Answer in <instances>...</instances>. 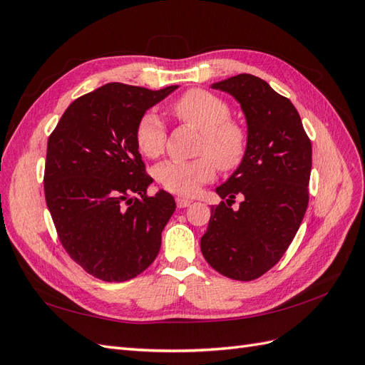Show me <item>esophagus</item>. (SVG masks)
<instances>
[{"instance_id":"1","label":"esophagus","mask_w":365,"mask_h":365,"mask_svg":"<svg viewBox=\"0 0 365 365\" xmlns=\"http://www.w3.org/2000/svg\"><path fill=\"white\" fill-rule=\"evenodd\" d=\"M190 204H192V200H189V197H182V196L176 197V207H178V208H185V207H189Z\"/></svg>"}]
</instances>
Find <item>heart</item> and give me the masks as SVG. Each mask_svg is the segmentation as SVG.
I'll use <instances>...</instances> for the list:
<instances>
[{"instance_id":"b5f03b06","label":"heart","mask_w":365,"mask_h":365,"mask_svg":"<svg viewBox=\"0 0 365 365\" xmlns=\"http://www.w3.org/2000/svg\"><path fill=\"white\" fill-rule=\"evenodd\" d=\"M176 118L201 132L196 152L201 157L189 161L169 160L155 168V180L164 190L189 196L197 192L216 175V165L222 172H233L244 161L248 149L245 128L230 120V106L217 96L204 90L184 93L172 105ZM138 150L148 158H157L164 152L165 128L155 113H146L135 128Z\"/></svg>"}]
</instances>
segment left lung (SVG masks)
<instances>
[{"label":"left lung","mask_w":365,"mask_h":365,"mask_svg":"<svg viewBox=\"0 0 365 365\" xmlns=\"http://www.w3.org/2000/svg\"><path fill=\"white\" fill-rule=\"evenodd\" d=\"M240 103L248 126L242 164L216 189L222 197L212 216L201 251L228 279H259L277 263L300 228L309 202L312 145L289 98L252 74L213 83ZM236 195L237 210L230 208Z\"/></svg>","instance_id":"1"}]
</instances>
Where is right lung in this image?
Masks as SVG:
<instances>
[{"mask_svg":"<svg viewBox=\"0 0 365 365\" xmlns=\"http://www.w3.org/2000/svg\"><path fill=\"white\" fill-rule=\"evenodd\" d=\"M178 85L152 91L106 83L67 108L48 137L43 192L62 247L109 283L137 277L155 260L175 200L153 181L135 143L149 108Z\"/></svg>","mask_w":365,"mask_h":365,"instance_id":"1","label":"right lung"}]
</instances>
